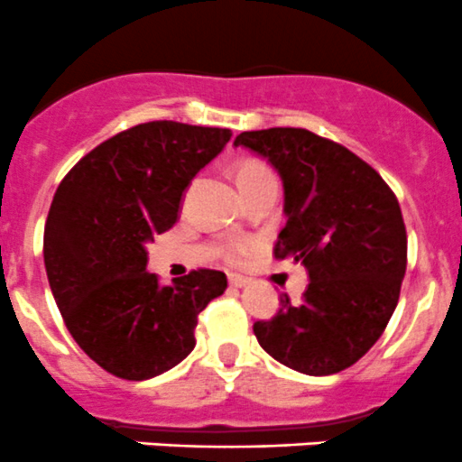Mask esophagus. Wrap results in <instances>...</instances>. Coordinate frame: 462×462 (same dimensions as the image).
I'll return each instance as SVG.
<instances>
[{
	"label": "esophagus",
	"mask_w": 462,
	"mask_h": 462,
	"mask_svg": "<svg viewBox=\"0 0 462 462\" xmlns=\"http://www.w3.org/2000/svg\"><path fill=\"white\" fill-rule=\"evenodd\" d=\"M246 282H249V278H245V276H237V273H229V285L231 287H245Z\"/></svg>",
	"instance_id": "esophagus-1"
}]
</instances>
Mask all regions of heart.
Segmentation results:
<instances>
[{"mask_svg":"<svg viewBox=\"0 0 462 462\" xmlns=\"http://www.w3.org/2000/svg\"><path fill=\"white\" fill-rule=\"evenodd\" d=\"M263 175H269V171L263 166V163H254V162L242 163V166L237 168V184L245 186V184H249V181L258 180V177H263ZM245 249H246V246L242 245V242H231V245L226 246V258H229V260L240 258V255L245 254Z\"/></svg>","mask_w":462,"mask_h":462,"instance_id":"obj_1","label":"heart"}]
</instances>
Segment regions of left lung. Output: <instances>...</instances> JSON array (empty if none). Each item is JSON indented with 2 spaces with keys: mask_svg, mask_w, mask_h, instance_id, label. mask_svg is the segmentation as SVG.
Returning a JSON list of instances; mask_svg holds the SVG:
<instances>
[{
  "mask_svg": "<svg viewBox=\"0 0 462 462\" xmlns=\"http://www.w3.org/2000/svg\"><path fill=\"white\" fill-rule=\"evenodd\" d=\"M249 148L278 171L285 226L273 255L308 269L300 303L281 296L269 321H255L258 344L305 375H332L373 348L395 312L406 272V229L395 193L375 168L344 145L303 130L242 132Z\"/></svg>",
  "mask_w": 462,
  "mask_h": 462,
  "instance_id": "1",
  "label": "left lung"
}]
</instances>
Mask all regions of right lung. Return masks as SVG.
<instances>
[{
    "instance_id": "add662e5",
    "label": "right lung",
    "mask_w": 462,
    "mask_h": 462,
    "mask_svg": "<svg viewBox=\"0 0 462 462\" xmlns=\"http://www.w3.org/2000/svg\"><path fill=\"white\" fill-rule=\"evenodd\" d=\"M226 127L150 121L80 159L53 195L44 267L76 344L121 380H150L195 348L198 314L226 276L195 269L159 285L145 245L180 216L190 180L222 152Z\"/></svg>"
}]
</instances>
